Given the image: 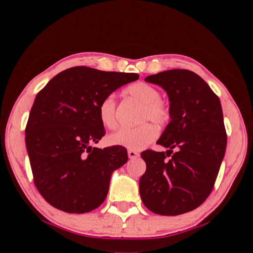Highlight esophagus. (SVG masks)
<instances>
[{"label":"esophagus","instance_id":"esophagus-1","mask_svg":"<svg viewBox=\"0 0 253 253\" xmlns=\"http://www.w3.org/2000/svg\"><path fill=\"white\" fill-rule=\"evenodd\" d=\"M139 156V154L137 153V152H135V151H128V157L130 158V160H134V158H136V157H138Z\"/></svg>","mask_w":253,"mask_h":253}]
</instances>
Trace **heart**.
<instances>
[{"instance_id": "b5f03b06", "label": "heart", "mask_w": 253, "mask_h": 253, "mask_svg": "<svg viewBox=\"0 0 253 253\" xmlns=\"http://www.w3.org/2000/svg\"><path fill=\"white\" fill-rule=\"evenodd\" d=\"M126 92L135 98L144 108L140 111V121H152L163 125L169 119V109L161 101V93L156 88L145 83H137L127 88ZM98 116L106 128L114 129L117 126L116 101L113 96L105 97L98 107ZM157 128L151 123H145L137 127H124L109 136L113 145L126 147L130 151H139L156 139Z\"/></svg>"}]
</instances>
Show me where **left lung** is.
Wrapping results in <instances>:
<instances>
[{"label":"left lung","instance_id":"1","mask_svg":"<svg viewBox=\"0 0 253 253\" xmlns=\"http://www.w3.org/2000/svg\"><path fill=\"white\" fill-rule=\"evenodd\" d=\"M145 81L168 93L170 122L157 140L169 151L140 154L146 163L139 179L140 198L149 211L178 215L200 207L215 183L226 148L221 102L190 70L158 72Z\"/></svg>","mask_w":253,"mask_h":253}]
</instances>
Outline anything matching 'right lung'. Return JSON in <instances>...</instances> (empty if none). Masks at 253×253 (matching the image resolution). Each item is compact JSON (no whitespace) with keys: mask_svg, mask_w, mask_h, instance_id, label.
Instances as JSON below:
<instances>
[{"mask_svg":"<svg viewBox=\"0 0 253 253\" xmlns=\"http://www.w3.org/2000/svg\"><path fill=\"white\" fill-rule=\"evenodd\" d=\"M137 74L74 67L38 93L25 128L34 184L52 207L85 213L104 202L111 174L128 161L123 146L92 147L105 135L98 107Z\"/></svg>","mask_w":253,"mask_h":253,"instance_id":"1","label":"right lung"}]
</instances>
